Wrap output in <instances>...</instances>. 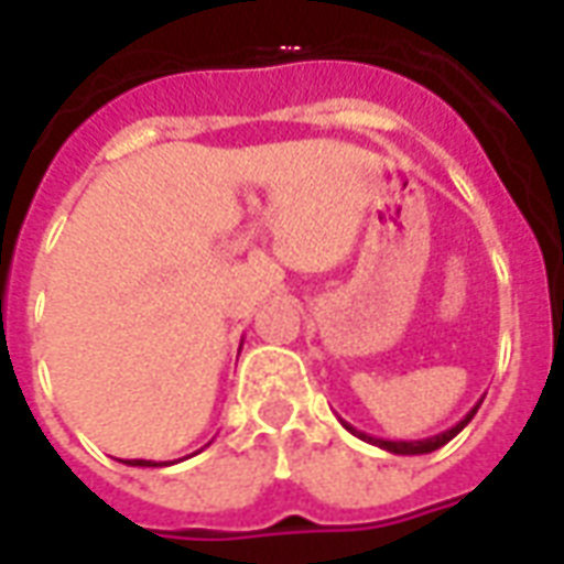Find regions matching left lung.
Wrapping results in <instances>:
<instances>
[{
	"instance_id": "1",
	"label": "left lung",
	"mask_w": 564,
	"mask_h": 564,
	"mask_svg": "<svg viewBox=\"0 0 564 564\" xmlns=\"http://www.w3.org/2000/svg\"><path fill=\"white\" fill-rule=\"evenodd\" d=\"M480 402H484V399H480ZM480 402L474 404L471 411L462 416L459 423L449 425L447 432H441V435H432V437H420V441H387V437L366 435V432H359V429H354L350 423H344V420H341V423H344V429H347V432H354L356 437H362V441H368V444H375V447H380V449H387V453H395V456H420V453H432V449L444 447L447 441H453V437L459 435L462 429L471 423V416L477 414Z\"/></svg>"
}]
</instances>
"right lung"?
<instances>
[{"instance_id":"1","label":"right lung","mask_w":564,"mask_h":564,"mask_svg":"<svg viewBox=\"0 0 564 564\" xmlns=\"http://www.w3.org/2000/svg\"><path fill=\"white\" fill-rule=\"evenodd\" d=\"M127 465H139V468H156L162 462H150V459H127Z\"/></svg>"}]
</instances>
